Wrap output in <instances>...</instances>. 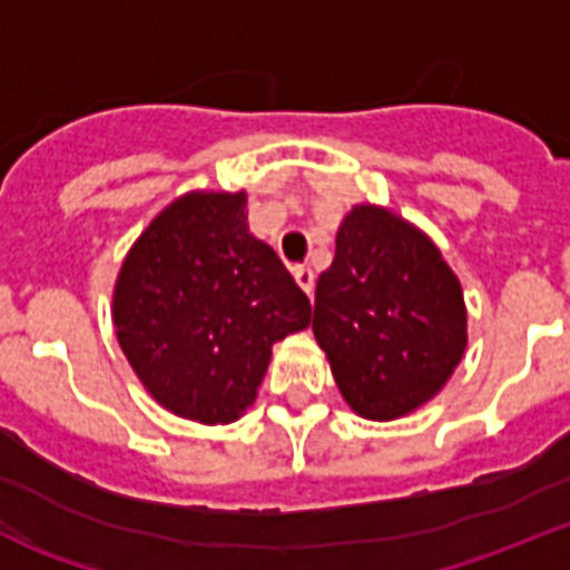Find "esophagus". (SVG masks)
<instances>
[{
  "label": "esophagus",
  "instance_id": "esophagus-1",
  "mask_svg": "<svg viewBox=\"0 0 570 570\" xmlns=\"http://www.w3.org/2000/svg\"><path fill=\"white\" fill-rule=\"evenodd\" d=\"M295 281L306 295H312V289H315V273H312L309 266H295Z\"/></svg>",
  "mask_w": 570,
  "mask_h": 570
}]
</instances>
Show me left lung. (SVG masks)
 <instances>
[{
  "instance_id": "obj_1",
  "label": "left lung",
  "mask_w": 570,
  "mask_h": 570,
  "mask_svg": "<svg viewBox=\"0 0 570 570\" xmlns=\"http://www.w3.org/2000/svg\"><path fill=\"white\" fill-rule=\"evenodd\" d=\"M312 332L346 406L397 420L449 383L469 343L463 286L420 227L381 204H355L315 286Z\"/></svg>"
}]
</instances>
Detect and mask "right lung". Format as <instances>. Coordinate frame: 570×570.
<instances>
[{
	"instance_id": "add662e5",
	"label": "right lung",
	"mask_w": 570,
	"mask_h": 570,
	"mask_svg": "<svg viewBox=\"0 0 570 570\" xmlns=\"http://www.w3.org/2000/svg\"><path fill=\"white\" fill-rule=\"evenodd\" d=\"M309 297L249 233L247 193L189 189L147 224L112 286V326L158 406L235 423L258 397L273 346L309 326Z\"/></svg>"
}]
</instances>
